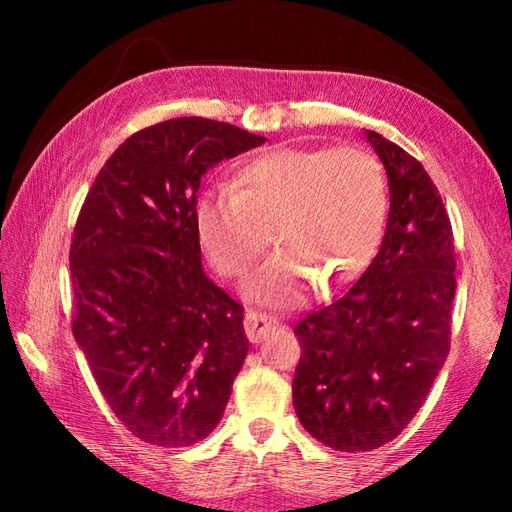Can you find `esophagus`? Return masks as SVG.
Returning a JSON list of instances; mask_svg holds the SVG:
<instances>
[{
    "instance_id": "obj_1",
    "label": "esophagus",
    "mask_w": 512,
    "mask_h": 512,
    "mask_svg": "<svg viewBox=\"0 0 512 512\" xmlns=\"http://www.w3.org/2000/svg\"><path fill=\"white\" fill-rule=\"evenodd\" d=\"M277 328V321L270 317L266 312H257V310H248L246 319H244V330L250 343H259L264 341L266 336Z\"/></svg>"
}]
</instances>
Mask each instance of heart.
<instances>
[{"label": "heart", "mask_w": 512, "mask_h": 512, "mask_svg": "<svg viewBox=\"0 0 512 512\" xmlns=\"http://www.w3.org/2000/svg\"><path fill=\"white\" fill-rule=\"evenodd\" d=\"M389 209L378 158L361 147H275L248 160L233 187H213L195 206L206 259L242 281L273 231L281 250L248 284L268 303L297 301L312 281L332 290L372 262Z\"/></svg>", "instance_id": "heart-1"}]
</instances>
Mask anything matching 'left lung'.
I'll return each mask as SVG.
<instances>
[{
	"instance_id": "1",
	"label": "left lung",
	"mask_w": 512,
	"mask_h": 512,
	"mask_svg": "<svg viewBox=\"0 0 512 512\" xmlns=\"http://www.w3.org/2000/svg\"><path fill=\"white\" fill-rule=\"evenodd\" d=\"M389 178L383 244L356 284L306 314L292 402L312 438L372 451L416 416L451 347L455 248L436 184L405 149L365 132Z\"/></svg>"
}]
</instances>
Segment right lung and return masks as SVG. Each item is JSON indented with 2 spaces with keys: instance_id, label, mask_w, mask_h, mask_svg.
<instances>
[{
  "instance_id": "1",
  "label": "right lung",
  "mask_w": 512,
  "mask_h": 512,
  "mask_svg": "<svg viewBox=\"0 0 512 512\" xmlns=\"http://www.w3.org/2000/svg\"><path fill=\"white\" fill-rule=\"evenodd\" d=\"M264 143L200 116L145 127L107 158L76 217L72 334L138 440L191 447L231 398L244 308L204 273L195 206L206 171Z\"/></svg>"
}]
</instances>
